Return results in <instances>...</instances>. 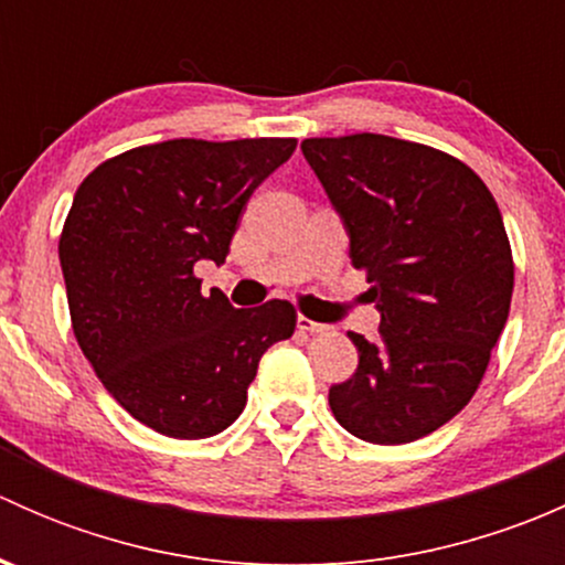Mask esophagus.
<instances>
[{
	"instance_id": "esophagus-1",
	"label": "esophagus",
	"mask_w": 565,
	"mask_h": 565,
	"mask_svg": "<svg viewBox=\"0 0 565 565\" xmlns=\"http://www.w3.org/2000/svg\"><path fill=\"white\" fill-rule=\"evenodd\" d=\"M298 330L300 333H322V330H328L324 328V324H319V322H315V319H309V317H298Z\"/></svg>"
}]
</instances>
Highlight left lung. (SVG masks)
<instances>
[{"mask_svg": "<svg viewBox=\"0 0 565 565\" xmlns=\"http://www.w3.org/2000/svg\"><path fill=\"white\" fill-rule=\"evenodd\" d=\"M380 309L350 333L358 372L328 393L335 420L377 446L431 435L472 398L503 333L514 256L487 182L467 163L383 134L303 139Z\"/></svg>", "mask_w": 565, "mask_h": 565, "instance_id": "8db88e82", "label": "left lung"}]
</instances>
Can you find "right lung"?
<instances>
[{
  "mask_svg": "<svg viewBox=\"0 0 565 565\" xmlns=\"http://www.w3.org/2000/svg\"><path fill=\"white\" fill-rule=\"evenodd\" d=\"M298 139H169L95 167L60 235L67 309L104 388L177 440L218 435L243 413L267 347L289 339L287 300L235 309L202 292L199 259L224 262L254 188Z\"/></svg>",
  "mask_w": 565,
  "mask_h": 565,
  "instance_id": "obj_1",
  "label": "right lung"
}]
</instances>
